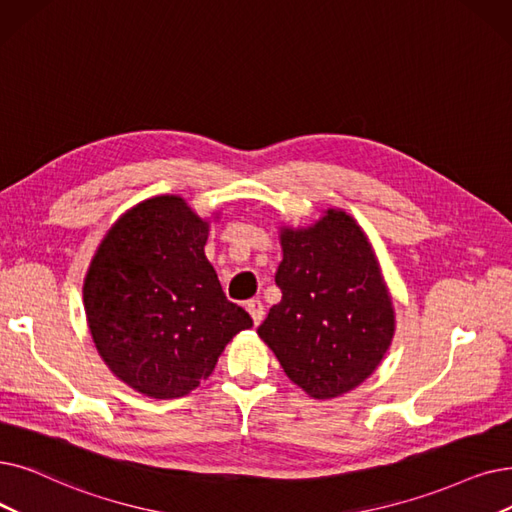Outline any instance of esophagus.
Returning <instances> with one entry per match:
<instances>
[{
  "mask_svg": "<svg viewBox=\"0 0 512 512\" xmlns=\"http://www.w3.org/2000/svg\"><path fill=\"white\" fill-rule=\"evenodd\" d=\"M247 309H249V314H251V318H253V322L255 324H259L261 320H263V303L259 301V299H251L249 303H247Z\"/></svg>",
  "mask_w": 512,
  "mask_h": 512,
  "instance_id": "34e87169",
  "label": "esophagus"
}]
</instances>
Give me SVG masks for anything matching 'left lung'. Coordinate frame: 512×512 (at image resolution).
<instances>
[{"instance_id":"8db88e82","label":"left lung","mask_w":512,"mask_h":512,"mask_svg":"<svg viewBox=\"0 0 512 512\" xmlns=\"http://www.w3.org/2000/svg\"><path fill=\"white\" fill-rule=\"evenodd\" d=\"M278 305L257 328L286 376L316 399L364 383L393 339V307L370 244L343 211L282 232Z\"/></svg>"}]
</instances>
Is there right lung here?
I'll return each instance as SVG.
<instances>
[{
  "instance_id": "add662e5",
  "label": "right lung",
  "mask_w": 512,
  "mask_h": 512,
  "mask_svg": "<svg viewBox=\"0 0 512 512\" xmlns=\"http://www.w3.org/2000/svg\"><path fill=\"white\" fill-rule=\"evenodd\" d=\"M207 232L182 198H150L117 221L87 272L83 301L102 360L148 397L190 393L253 326L221 291Z\"/></svg>"
}]
</instances>
